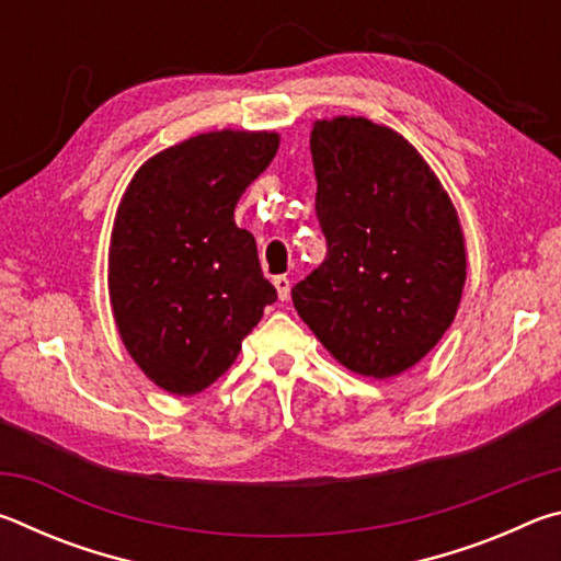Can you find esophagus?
Here are the masks:
<instances>
[{"instance_id": "1", "label": "esophagus", "mask_w": 561, "mask_h": 561, "mask_svg": "<svg viewBox=\"0 0 561 561\" xmlns=\"http://www.w3.org/2000/svg\"><path fill=\"white\" fill-rule=\"evenodd\" d=\"M274 287H277V297L279 301H287L289 299V289H291V282L287 277H274L272 279Z\"/></svg>"}]
</instances>
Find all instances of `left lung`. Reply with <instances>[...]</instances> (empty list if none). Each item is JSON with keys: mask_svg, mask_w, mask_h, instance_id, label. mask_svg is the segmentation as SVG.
Listing matches in <instances>:
<instances>
[{"mask_svg": "<svg viewBox=\"0 0 561 561\" xmlns=\"http://www.w3.org/2000/svg\"><path fill=\"white\" fill-rule=\"evenodd\" d=\"M327 260L291 301L348 371L415 366L458 314L468 254L458 210L423 156L364 116L314 121L309 138Z\"/></svg>", "mask_w": 561, "mask_h": 561, "instance_id": "obj_1", "label": "left lung"}]
</instances>
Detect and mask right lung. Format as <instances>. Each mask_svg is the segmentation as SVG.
<instances>
[{
  "mask_svg": "<svg viewBox=\"0 0 561 561\" xmlns=\"http://www.w3.org/2000/svg\"><path fill=\"white\" fill-rule=\"evenodd\" d=\"M274 130H210L160 150L123 193L108 247V297L123 346L175 396L213 386L277 289L234 205L277 156Z\"/></svg>",
  "mask_w": 561,
  "mask_h": 561,
  "instance_id": "add662e5",
  "label": "right lung"
}]
</instances>
